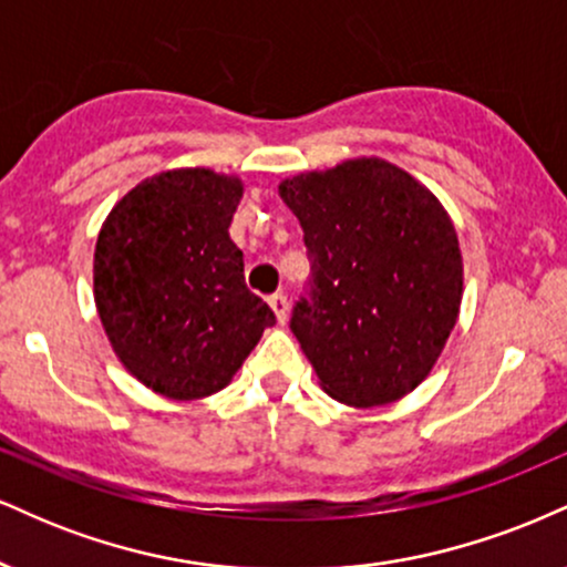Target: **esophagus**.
<instances>
[{"mask_svg":"<svg viewBox=\"0 0 567 567\" xmlns=\"http://www.w3.org/2000/svg\"><path fill=\"white\" fill-rule=\"evenodd\" d=\"M268 305H270V310L276 312V321L286 323V318H289V299H286V295L278 291V295H272L268 299Z\"/></svg>","mask_w":567,"mask_h":567,"instance_id":"34e87169","label":"esophagus"}]
</instances>
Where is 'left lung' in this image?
I'll list each match as a JSON object with an SVG mask.
<instances>
[{
	"mask_svg": "<svg viewBox=\"0 0 567 567\" xmlns=\"http://www.w3.org/2000/svg\"><path fill=\"white\" fill-rule=\"evenodd\" d=\"M278 193L316 270L291 331L318 384L352 409L401 401L430 377L462 308L454 219L427 185L379 156L299 172Z\"/></svg>",
	"mask_w": 567,
	"mask_h": 567,
	"instance_id": "obj_1",
	"label": "left lung"
}]
</instances>
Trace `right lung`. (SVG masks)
<instances>
[{"mask_svg":"<svg viewBox=\"0 0 567 567\" xmlns=\"http://www.w3.org/2000/svg\"><path fill=\"white\" fill-rule=\"evenodd\" d=\"M238 175L179 166L140 179L100 225L92 295L113 352L137 382L198 401L228 388L276 316L244 284L228 228Z\"/></svg>","mask_w":567,"mask_h":567,"instance_id":"right-lung-1","label":"right lung"}]
</instances>
